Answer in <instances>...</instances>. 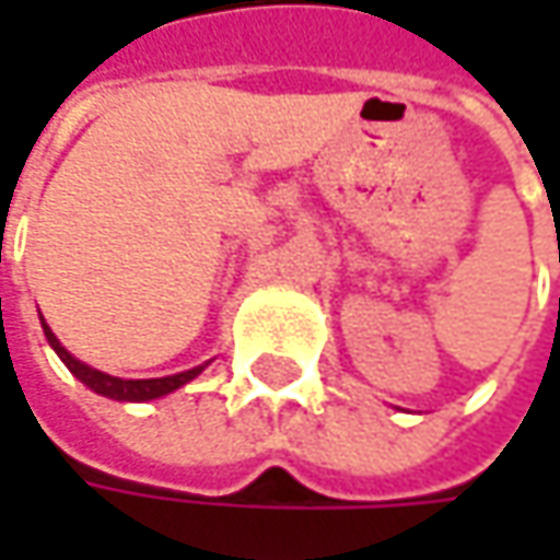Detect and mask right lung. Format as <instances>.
<instances>
[{
	"label": "right lung",
	"instance_id": "obj_1",
	"mask_svg": "<svg viewBox=\"0 0 560 560\" xmlns=\"http://www.w3.org/2000/svg\"><path fill=\"white\" fill-rule=\"evenodd\" d=\"M43 334L49 339V346L55 349V355L61 358L65 364H68V371L83 383V386H90L93 393L105 398H115V401H152V398H162L167 393H174V389H180L184 383L189 380H196V376L202 374L205 364L199 368H192V371H184V374H171V376H155V380H120V376L112 374H102L96 368H90V364H83V361H77L58 339L55 334L46 327V320H43Z\"/></svg>",
	"mask_w": 560,
	"mask_h": 560
}]
</instances>
